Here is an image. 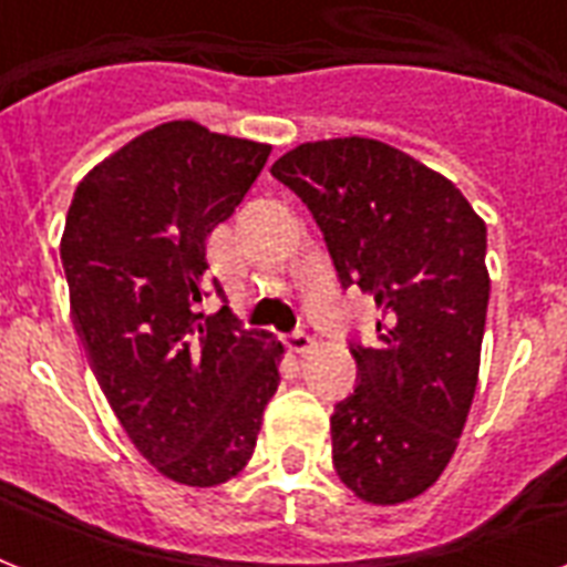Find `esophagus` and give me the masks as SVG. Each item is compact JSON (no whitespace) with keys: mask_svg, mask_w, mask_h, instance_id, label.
I'll list each match as a JSON object with an SVG mask.
<instances>
[{"mask_svg":"<svg viewBox=\"0 0 567 567\" xmlns=\"http://www.w3.org/2000/svg\"><path fill=\"white\" fill-rule=\"evenodd\" d=\"M288 350L300 355L311 353V350H315V338H311L309 332H293V336H288Z\"/></svg>","mask_w":567,"mask_h":567,"instance_id":"esophagus-1","label":"esophagus"}]
</instances>
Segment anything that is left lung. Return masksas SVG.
Returning <instances> with one entry per match:
<instances>
[{"instance_id": "left-lung-1", "label": "left lung", "mask_w": 567, "mask_h": 567, "mask_svg": "<svg viewBox=\"0 0 567 567\" xmlns=\"http://www.w3.org/2000/svg\"><path fill=\"white\" fill-rule=\"evenodd\" d=\"M315 214L344 288L373 297L377 344L332 414V465L364 503L430 488L474 403L488 309L485 220L462 190L373 137L311 141L270 167Z\"/></svg>"}]
</instances>
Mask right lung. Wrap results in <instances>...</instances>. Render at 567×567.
<instances>
[{
    "mask_svg": "<svg viewBox=\"0 0 567 567\" xmlns=\"http://www.w3.org/2000/svg\"><path fill=\"white\" fill-rule=\"evenodd\" d=\"M270 150L194 120L162 123L79 182L61 235L70 311L102 394L137 453L190 488L247 467L279 388L282 341L240 329L226 306L199 311L205 240Z\"/></svg>",
    "mask_w": 567,
    "mask_h": 567,
    "instance_id": "right-lung-1",
    "label": "right lung"
}]
</instances>
